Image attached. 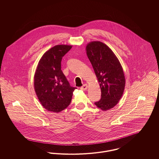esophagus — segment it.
<instances>
[{
    "label": "esophagus",
    "instance_id": "obj_1",
    "mask_svg": "<svg viewBox=\"0 0 159 159\" xmlns=\"http://www.w3.org/2000/svg\"><path fill=\"white\" fill-rule=\"evenodd\" d=\"M88 86L87 84H84L83 86L81 87V89L83 90V91H86L88 89Z\"/></svg>",
    "mask_w": 159,
    "mask_h": 159
}]
</instances>
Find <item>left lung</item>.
Wrapping results in <instances>:
<instances>
[{"instance_id": "8db88e82", "label": "left lung", "mask_w": 159, "mask_h": 159, "mask_svg": "<svg viewBox=\"0 0 159 159\" xmlns=\"http://www.w3.org/2000/svg\"><path fill=\"white\" fill-rule=\"evenodd\" d=\"M87 56L100 84L101 99L95 105L103 111L113 108L121 98L125 85L124 71L113 51L100 42H91Z\"/></svg>"}]
</instances>
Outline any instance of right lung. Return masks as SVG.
<instances>
[{"label": "right lung", "instance_id": "right-lung-1", "mask_svg": "<svg viewBox=\"0 0 159 159\" xmlns=\"http://www.w3.org/2000/svg\"><path fill=\"white\" fill-rule=\"evenodd\" d=\"M71 46L59 45L49 49L39 62L34 75V89L42 105L49 111L59 113L70 105L73 92L61 70V61Z\"/></svg>", "mask_w": 159, "mask_h": 159}]
</instances>
